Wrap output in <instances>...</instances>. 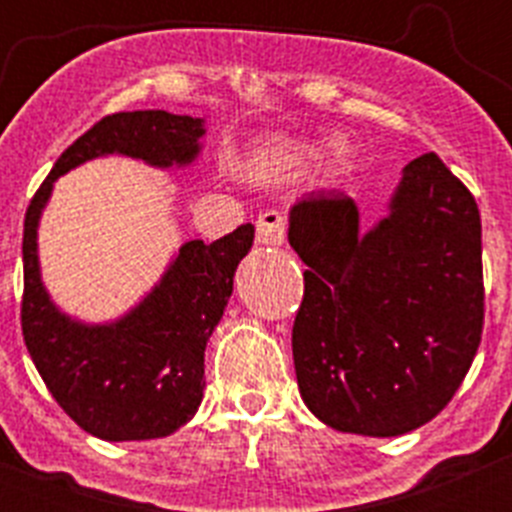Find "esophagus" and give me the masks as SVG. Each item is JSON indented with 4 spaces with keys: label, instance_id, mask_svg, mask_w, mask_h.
<instances>
[{
    "label": "esophagus",
    "instance_id": "1",
    "mask_svg": "<svg viewBox=\"0 0 512 512\" xmlns=\"http://www.w3.org/2000/svg\"><path fill=\"white\" fill-rule=\"evenodd\" d=\"M287 235V223L285 215L277 213V210H267L257 218V242L262 245H282Z\"/></svg>",
    "mask_w": 512,
    "mask_h": 512
}]
</instances>
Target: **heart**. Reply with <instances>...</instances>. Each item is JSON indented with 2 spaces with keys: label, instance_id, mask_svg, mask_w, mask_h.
Here are the masks:
<instances>
[{
  "label": "heart",
  "instance_id": "b5f03b06",
  "mask_svg": "<svg viewBox=\"0 0 512 512\" xmlns=\"http://www.w3.org/2000/svg\"><path fill=\"white\" fill-rule=\"evenodd\" d=\"M289 151H294V153H307V148H304V146H289Z\"/></svg>",
  "mask_w": 512,
  "mask_h": 512
}]
</instances>
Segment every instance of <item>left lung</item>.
<instances>
[{
    "label": "left lung",
    "instance_id": "1",
    "mask_svg": "<svg viewBox=\"0 0 512 512\" xmlns=\"http://www.w3.org/2000/svg\"><path fill=\"white\" fill-rule=\"evenodd\" d=\"M289 245L307 265L292 327L307 409L337 431L376 438L441 414L483 334L471 190L436 153H423L369 232L349 195L317 190L289 210Z\"/></svg>",
    "mask_w": 512,
    "mask_h": 512
}]
</instances>
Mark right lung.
<instances>
[{
    "mask_svg": "<svg viewBox=\"0 0 512 512\" xmlns=\"http://www.w3.org/2000/svg\"><path fill=\"white\" fill-rule=\"evenodd\" d=\"M203 118L123 111L101 118L61 153L24 218L22 334L56 404L103 441H146L178 431L205 389V344L232 294V277L252 247L240 225L205 245L185 242L138 307L111 324H84L59 312L39 275L36 227L54 180L98 156L146 160L158 168L198 158Z\"/></svg>",
    "mask_w": 512,
    "mask_h": 512,
    "instance_id": "add662e5",
    "label": "right lung"
}]
</instances>
